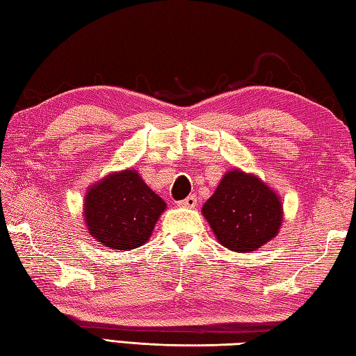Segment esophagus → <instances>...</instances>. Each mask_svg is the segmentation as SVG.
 <instances>
[{"label":"esophagus","instance_id":"1","mask_svg":"<svg viewBox=\"0 0 356 356\" xmlns=\"http://www.w3.org/2000/svg\"><path fill=\"white\" fill-rule=\"evenodd\" d=\"M177 204H178L179 207H189V209H192V207L197 206V198L193 197V195H191V197H187V198L183 200V201H178Z\"/></svg>","mask_w":356,"mask_h":356}]
</instances>
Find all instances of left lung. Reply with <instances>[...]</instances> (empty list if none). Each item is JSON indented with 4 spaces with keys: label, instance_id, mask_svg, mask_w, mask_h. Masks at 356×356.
Segmentation results:
<instances>
[{
    "label": "left lung",
    "instance_id": "8db88e82",
    "mask_svg": "<svg viewBox=\"0 0 356 356\" xmlns=\"http://www.w3.org/2000/svg\"><path fill=\"white\" fill-rule=\"evenodd\" d=\"M221 246L251 252L279 234L284 220L280 197L254 173L227 170L201 209Z\"/></svg>",
    "mask_w": 356,
    "mask_h": 356
}]
</instances>
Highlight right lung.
<instances>
[{"instance_id":"right-lung-1","label":"right lung","mask_w":356,"mask_h":356,"mask_svg":"<svg viewBox=\"0 0 356 356\" xmlns=\"http://www.w3.org/2000/svg\"><path fill=\"white\" fill-rule=\"evenodd\" d=\"M165 206L136 170L125 169L88 187L83 220L96 241L110 250L130 251L147 243Z\"/></svg>"}]
</instances>
